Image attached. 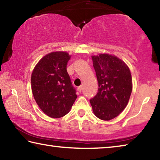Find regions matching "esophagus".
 <instances>
[{"instance_id": "obj_1", "label": "esophagus", "mask_w": 160, "mask_h": 160, "mask_svg": "<svg viewBox=\"0 0 160 160\" xmlns=\"http://www.w3.org/2000/svg\"><path fill=\"white\" fill-rule=\"evenodd\" d=\"M78 92H81L82 91V86L81 85V86H80V87H78Z\"/></svg>"}]
</instances>
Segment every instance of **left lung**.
<instances>
[{
	"label": "left lung",
	"instance_id": "8db88e82",
	"mask_svg": "<svg viewBox=\"0 0 160 160\" xmlns=\"http://www.w3.org/2000/svg\"><path fill=\"white\" fill-rule=\"evenodd\" d=\"M99 84L98 92L90 102L97 118L109 121L125 109L132 92L128 67L121 59L109 54L92 56Z\"/></svg>",
	"mask_w": 160,
	"mask_h": 160
}]
</instances>
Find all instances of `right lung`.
Segmentation results:
<instances>
[{
    "label": "right lung",
    "mask_w": 160,
    "mask_h": 160,
    "mask_svg": "<svg viewBox=\"0 0 160 160\" xmlns=\"http://www.w3.org/2000/svg\"><path fill=\"white\" fill-rule=\"evenodd\" d=\"M70 58L63 51L50 53L39 61L32 72L34 98L42 112L51 118L67 114L77 98L66 69Z\"/></svg>",
    "instance_id": "add662e5"
}]
</instances>
